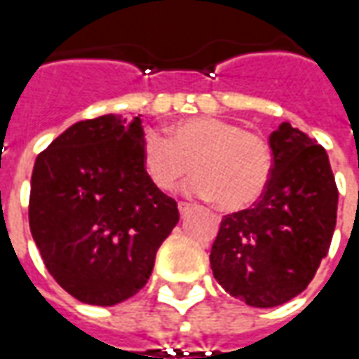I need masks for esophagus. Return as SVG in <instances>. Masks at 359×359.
<instances>
[{
    "label": "esophagus",
    "mask_w": 359,
    "mask_h": 359,
    "mask_svg": "<svg viewBox=\"0 0 359 359\" xmlns=\"http://www.w3.org/2000/svg\"><path fill=\"white\" fill-rule=\"evenodd\" d=\"M179 211H180V215H182V217H187L188 213L192 211V205H190V203H187V202H180L179 203Z\"/></svg>",
    "instance_id": "34e87169"
}]
</instances>
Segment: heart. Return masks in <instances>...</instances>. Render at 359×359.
<instances>
[{
	"instance_id": "obj_1",
	"label": "heart",
	"mask_w": 359,
	"mask_h": 359,
	"mask_svg": "<svg viewBox=\"0 0 359 359\" xmlns=\"http://www.w3.org/2000/svg\"><path fill=\"white\" fill-rule=\"evenodd\" d=\"M142 167L163 192L194 171L188 192L213 198L221 210L241 211L256 203L273 175V149L262 134L217 117L182 118L169 138L148 130L142 138Z\"/></svg>"
}]
</instances>
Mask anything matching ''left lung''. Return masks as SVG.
Masks as SVG:
<instances>
[{
    "label": "left lung",
    "instance_id": "left-lung-1",
    "mask_svg": "<svg viewBox=\"0 0 359 359\" xmlns=\"http://www.w3.org/2000/svg\"><path fill=\"white\" fill-rule=\"evenodd\" d=\"M269 146L273 175L262 200L223 217L210 254L219 285L254 308H275L308 288L339 205L323 146L290 123L271 133Z\"/></svg>",
    "mask_w": 359,
    "mask_h": 359
}]
</instances>
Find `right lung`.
Returning <instances> with one entry per match:
<instances>
[{
  "label": "right lung",
  "instance_id": "obj_1",
  "mask_svg": "<svg viewBox=\"0 0 359 359\" xmlns=\"http://www.w3.org/2000/svg\"><path fill=\"white\" fill-rule=\"evenodd\" d=\"M142 118L81 121L36 157L28 221L61 288L115 306L148 283L157 248L179 223L177 202L142 167Z\"/></svg>",
  "mask_w": 359,
  "mask_h": 359
}]
</instances>
